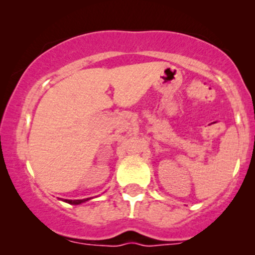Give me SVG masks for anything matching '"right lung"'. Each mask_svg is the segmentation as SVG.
<instances>
[{
    "label": "right lung",
    "instance_id": "add662e5",
    "mask_svg": "<svg viewBox=\"0 0 255 255\" xmlns=\"http://www.w3.org/2000/svg\"><path fill=\"white\" fill-rule=\"evenodd\" d=\"M61 200L64 201V203L71 204V205H80V204L86 203V201L91 200V198H86V199H78V200H68V199H61Z\"/></svg>",
    "mask_w": 255,
    "mask_h": 255
}]
</instances>
